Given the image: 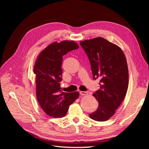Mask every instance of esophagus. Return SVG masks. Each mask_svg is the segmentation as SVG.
<instances>
[{
  "label": "esophagus",
  "mask_w": 149,
  "mask_h": 149,
  "mask_svg": "<svg viewBox=\"0 0 149 149\" xmlns=\"http://www.w3.org/2000/svg\"><path fill=\"white\" fill-rule=\"evenodd\" d=\"M79 94H80V95H81V96H85V95H87L88 93L86 91H80Z\"/></svg>",
  "instance_id": "obj_1"
}]
</instances>
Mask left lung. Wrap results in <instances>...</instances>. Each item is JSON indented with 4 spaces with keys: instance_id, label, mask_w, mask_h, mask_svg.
I'll return each mask as SVG.
<instances>
[{
    "instance_id": "8db88e82",
    "label": "left lung",
    "mask_w": 149,
    "mask_h": 149,
    "mask_svg": "<svg viewBox=\"0 0 149 149\" xmlns=\"http://www.w3.org/2000/svg\"><path fill=\"white\" fill-rule=\"evenodd\" d=\"M86 54L93 79H100V89L94 93L99 102L89 116L97 121L111 118L126 95L129 83L128 67L123 50L102 37L81 42Z\"/></svg>"
}]
</instances>
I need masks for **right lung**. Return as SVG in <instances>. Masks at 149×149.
<instances>
[{
    "instance_id": "right-lung-1",
    "label": "right lung",
    "mask_w": 149,
    "mask_h": 149,
    "mask_svg": "<svg viewBox=\"0 0 149 149\" xmlns=\"http://www.w3.org/2000/svg\"><path fill=\"white\" fill-rule=\"evenodd\" d=\"M79 48L73 41L54 42L40 54L34 66L36 94L40 106L45 113L54 118H63L69 106L79 96L78 92L61 91L63 56Z\"/></svg>"
}]
</instances>
